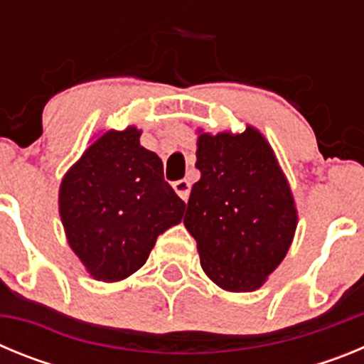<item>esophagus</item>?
<instances>
[{"label":"esophagus","mask_w":364,"mask_h":364,"mask_svg":"<svg viewBox=\"0 0 364 364\" xmlns=\"http://www.w3.org/2000/svg\"><path fill=\"white\" fill-rule=\"evenodd\" d=\"M173 189H175L176 195H178L182 200H188L189 191H191V184H189V180H176V182H173Z\"/></svg>","instance_id":"esophagus-1"}]
</instances>
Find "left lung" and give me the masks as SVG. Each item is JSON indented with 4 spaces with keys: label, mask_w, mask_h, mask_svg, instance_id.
Masks as SVG:
<instances>
[{
    "label": "left lung",
    "mask_w": 364,
    "mask_h": 364,
    "mask_svg": "<svg viewBox=\"0 0 364 364\" xmlns=\"http://www.w3.org/2000/svg\"><path fill=\"white\" fill-rule=\"evenodd\" d=\"M197 146L200 180L191 188L184 226L215 284L253 291L294 240L297 210L290 184L255 127L240 134L202 133Z\"/></svg>",
    "instance_id": "1"
}]
</instances>
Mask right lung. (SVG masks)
Masks as SVG:
<instances>
[{
  "label": "right lung",
  "mask_w": 364,
  "mask_h": 364,
  "mask_svg": "<svg viewBox=\"0 0 364 364\" xmlns=\"http://www.w3.org/2000/svg\"><path fill=\"white\" fill-rule=\"evenodd\" d=\"M184 200L164 180L162 160L140 131H107L60 186L69 246L96 281L117 282L146 264L156 237L182 220Z\"/></svg>",
  "instance_id": "right-lung-1"
}]
</instances>
